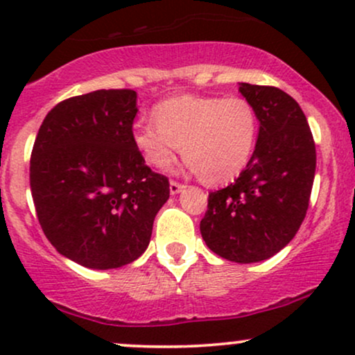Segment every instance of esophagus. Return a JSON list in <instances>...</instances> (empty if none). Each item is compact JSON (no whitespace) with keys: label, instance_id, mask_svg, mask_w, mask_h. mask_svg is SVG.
Listing matches in <instances>:
<instances>
[{"label":"esophagus","instance_id":"1","mask_svg":"<svg viewBox=\"0 0 355 355\" xmlns=\"http://www.w3.org/2000/svg\"><path fill=\"white\" fill-rule=\"evenodd\" d=\"M185 189V185H182V183H178V182H170V193L172 195H177V193H180V191Z\"/></svg>","mask_w":355,"mask_h":355}]
</instances>
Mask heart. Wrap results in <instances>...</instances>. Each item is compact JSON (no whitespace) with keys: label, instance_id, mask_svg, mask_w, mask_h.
Returning a JSON list of instances; mask_svg holds the SVG:
<instances>
[{"label":"heart","instance_id":"heart-1","mask_svg":"<svg viewBox=\"0 0 355 355\" xmlns=\"http://www.w3.org/2000/svg\"><path fill=\"white\" fill-rule=\"evenodd\" d=\"M153 118L132 128L133 146L153 168H166L182 146L187 168L209 183H225L254 155L259 116L242 96L180 95L157 105Z\"/></svg>","mask_w":355,"mask_h":355}]
</instances>
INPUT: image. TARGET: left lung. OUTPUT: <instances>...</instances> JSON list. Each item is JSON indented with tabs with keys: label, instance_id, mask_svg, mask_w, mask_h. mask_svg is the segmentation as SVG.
I'll return each instance as SVG.
<instances>
[{
	"label": "left lung",
	"instance_id": "8db88e82",
	"mask_svg": "<svg viewBox=\"0 0 355 355\" xmlns=\"http://www.w3.org/2000/svg\"><path fill=\"white\" fill-rule=\"evenodd\" d=\"M259 116V137L245 170L209 193L200 222L211 252L237 263L270 259L295 237L307 214L315 144L302 108L275 87L240 83Z\"/></svg>",
	"mask_w": 355,
	"mask_h": 355
}]
</instances>
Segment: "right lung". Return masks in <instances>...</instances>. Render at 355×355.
<instances>
[{
    "label": "right lung",
    "instance_id": "add662e5",
    "mask_svg": "<svg viewBox=\"0 0 355 355\" xmlns=\"http://www.w3.org/2000/svg\"><path fill=\"white\" fill-rule=\"evenodd\" d=\"M137 92L96 89L44 116L30 162L40 225L61 255L108 270L146 250L153 220L170 197L132 144Z\"/></svg>",
    "mask_w": 355,
    "mask_h": 355
}]
</instances>
